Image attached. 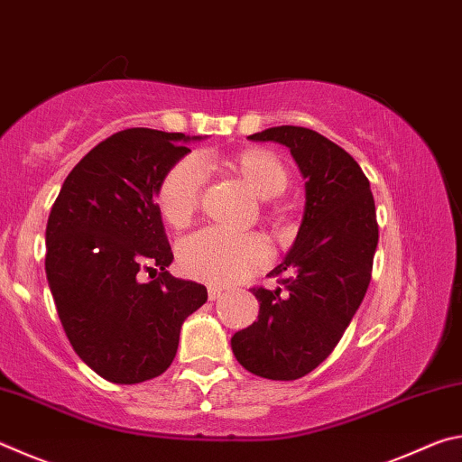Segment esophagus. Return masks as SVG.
Listing matches in <instances>:
<instances>
[{"mask_svg":"<svg viewBox=\"0 0 462 462\" xmlns=\"http://www.w3.org/2000/svg\"><path fill=\"white\" fill-rule=\"evenodd\" d=\"M224 293V289L222 287H209L208 289V297H209V301H216L217 297H220Z\"/></svg>","mask_w":462,"mask_h":462,"instance_id":"esophagus-1","label":"esophagus"}]
</instances>
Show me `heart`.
<instances>
[{"label": "heart", "instance_id": "1", "mask_svg": "<svg viewBox=\"0 0 462 462\" xmlns=\"http://www.w3.org/2000/svg\"><path fill=\"white\" fill-rule=\"evenodd\" d=\"M220 165L236 175L250 191L263 199L283 193L289 173L271 151L246 148L220 159ZM206 173L195 156H185L171 167L159 189V208L175 228L189 226L198 212ZM271 250L267 240L256 232L236 234L220 228H206L193 234L179 246V264L198 281L212 285H232L267 267Z\"/></svg>", "mask_w": 462, "mask_h": 462}]
</instances>
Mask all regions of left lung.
<instances>
[{
	"label": "left lung",
	"instance_id": "left-lung-1",
	"mask_svg": "<svg viewBox=\"0 0 462 462\" xmlns=\"http://www.w3.org/2000/svg\"><path fill=\"white\" fill-rule=\"evenodd\" d=\"M279 143L306 179V208L293 246L269 273L279 287H254L259 319L232 336L246 371L293 381L326 361L366 293L379 242L369 179L344 148L301 126L248 136Z\"/></svg>",
	"mask_w": 462,
	"mask_h": 462
}]
</instances>
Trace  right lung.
Returning <instances> with one entry per match:
<instances>
[{
  "label": "right lung",
  "instance_id": "1",
  "mask_svg": "<svg viewBox=\"0 0 462 462\" xmlns=\"http://www.w3.org/2000/svg\"><path fill=\"white\" fill-rule=\"evenodd\" d=\"M189 140L199 136L116 132L77 162L46 224V279L67 338L120 385L165 373L187 316L208 301L206 287L167 271L173 253L154 201ZM140 268L160 277L140 284Z\"/></svg>",
  "mask_w": 462,
  "mask_h": 462
}]
</instances>
